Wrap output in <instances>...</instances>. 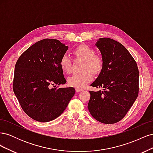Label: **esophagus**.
<instances>
[{"instance_id": "34e87169", "label": "esophagus", "mask_w": 153, "mask_h": 153, "mask_svg": "<svg viewBox=\"0 0 153 153\" xmlns=\"http://www.w3.org/2000/svg\"><path fill=\"white\" fill-rule=\"evenodd\" d=\"M75 90H76V92H80V91H82L83 89H81V88H78V87H76V89H75Z\"/></svg>"}]
</instances>
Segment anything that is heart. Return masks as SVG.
Returning a JSON list of instances; mask_svg holds the SVG:
<instances>
[{
    "mask_svg": "<svg viewBox=\"0 0 153 153\" xmlns=\"http://www.w3.org/2000/svg\"><path fill=\"white\" fill-rule=\"evenodd\" d=\"M73 53L76 58L84 61L83 71H84L69 77L68 84L76 88H82L92 80L93 75L92 72L94 74H98L102 71L104 61L100 55L95 53V50L93 48L85 45H80L74 48ZM59 64L64 72H70L71 61L67 54H64L61 57Z\"/></svg>",
    "mask_w": 153,
    "mask_h": 153,
    "instance_id": "obj_1",
    "label": "heart"
}]
</instances>
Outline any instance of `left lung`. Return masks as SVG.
I'll return each mask as SVG.
<instances>
[{
  "mask_svg": "<svg viewBox=\"0 0 153 153\" xmlns=\"http://www.w3.org/2000/svg\"><path fill=\"white\" fill-rule=\"evenodd\" d=\"M96 46L104 65L91 85L103 88V91H89L88 109L99 122L114 124L124 117L137 98L139 72L135 59L119 42L102 38Z\"/></svg>",
  "mask_w": 153,
  "mask_h": 153,
  "instance_id": "8db88e82",
  "label": "left lung"
}]
</instances>
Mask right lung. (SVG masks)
<instances>
[{"label":"right lung","mask_w":153,"mask_h":153,"mask_svg":"<svg viewBox=\"0 0 153 153\" xmlns=\"http://www.w3.org/2000/svg\"><path fill=\"white\" fill-rule=\"evenodd\" d=\"M68 48L57 39H42L27 49L15 64L14 93L23 110L35 121L46 123L58 117L75 93L73 87L50 88L66 84L59 62Z\"/></svg>","instance_id":"1"}]
</instances>
